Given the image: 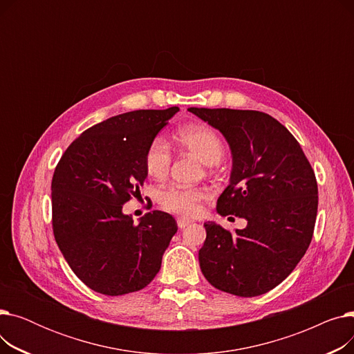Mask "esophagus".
Here are the masks:
<instances>
[{"mask_svg": "<svg viewBox=\"0 0 354 354\" xmlns=\"http://www.w3.org/2000/svg\"><path fill=\"white\" fill-rule=\"evenodd\" d=\"M191 224H192V221H191V219H187V218H178V227H179L180 230L189 227Z\"/></svg>", "mask_w": 354, "mask_h": 354, "instance_id": "1", "label": "esophagus"}]
</instances>
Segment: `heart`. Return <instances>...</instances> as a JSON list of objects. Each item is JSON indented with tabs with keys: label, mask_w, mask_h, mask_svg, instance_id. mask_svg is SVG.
<instances>
[{
	"label": "heart",
	"mask_w": 354,
	"mask_h": 354,
	"mask_svg": "<svg viewBox=\"0 0 354 354\" xmlns=\"http://www.w3.org/2000/svg\"><path fill=\"white\" fill-rule=\"evenodd\" d=\"M176 140L180 146L188 149L202 163L208 166L218 165L224 156V143L216 132L208 126L192 124L180 129ZM172 162L171 146L166 139L158 136L149 143L145 153V167L147 174L155 179H163L169 172ZM208 196L202 188H188L182 185H167L158 192L159 205L174 214L182 216H194L201 209V202Z\"/></svg>",
	"instance_id": "heart-1"
}]
</instances>
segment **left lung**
<instances>
[{"label":"left lung","mask_w":354,"mask_h":354,"mask_svg":"<svg viewBox=\"0 0 354 354\" xmlns=\"http://www.w3.org/2000/svg\"><path fill=\"white\" fill-rule=\"evenodd\" d=\"M188 110L219 130L231 149L230 185L218 198V214L247 221L235 234L203 224L201 271L221 291L266 294L286 280L311 243L319 205L311 165L287 127L263 111Z\"/></svg>","instance_id":"obj_1"}]
</instances>
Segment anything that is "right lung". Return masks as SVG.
<instances>
[{
	"label": "right lung",
	"mask_w": 354,
	"mask_h": 354,
	"mask_svg": "<svg viewBox=\"0 0 354 354\" xmlns=\"http://www.w3.org/2000/svg\"><path fill=\"white\" fill-rule=\"evenodd\" d=\"M179 111L136 110L87 129L55 167L53 232L73 272L91 290L123 295L145 288L160 270L178 231L172 215L152 211L133 224L123 203L147 176L146 149Z\"/></svg>",
	"instance_id": "1"
}]
</instances>
